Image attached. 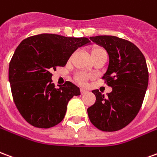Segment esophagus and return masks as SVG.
<instances>
[{"label": "esophagus", "instance_id": "obj_1", "mask_svg": "<svg viewBox=\"0 0 157 157\" xmlns=\"http://www.w3.org/2000/svg\"><path fill=\"white\" fill-rule=\"evenodd\" d=\"M80 92H81V94H86L88 91L86 90H84V89H81L80 90Z\"/></svg>", "mask_w": 157, "mask_h": 157}]
</instances>
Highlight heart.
<instances>
[{"label":"heart","mask_w":157,"mask_h":157,"mask_svg":"<svg viewBox=\"0 0 157 157\" xmlns=\"http://www.w3.org/2000/svg\"><path fill=\"white\" fill-rule=\"evenodd\" d=\"M99 50H103V49H100V48L94 49V50H93V52H95V51H99ZM87 78H88V76H87L86 74H78V75L77 76L78 81L80 83H85Z\"/></svg>","instance_id":"1"}]
</instances>
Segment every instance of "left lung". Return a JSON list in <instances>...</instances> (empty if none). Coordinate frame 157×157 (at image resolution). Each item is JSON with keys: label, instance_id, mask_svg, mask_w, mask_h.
Segmentation results:
<instances>
[{"label": "left lung", "instance_id": "8db88e82", "mask_svg": "<svg viewBox=\"0 0 157 157\" xmlns=\"http://www.w3.org/2000/svg\"><path fill=\"white\" fill-rule=\"evenodd\" d=\"M109 54V65L103 78L112 92L105 96L93 90L95 103L88 108L90 121L103 131H116L129 124L142 105L149 74L146 58L132 42L115 36H90Z\"/></svg>", "mask_w": 157, "mask_h": 157}]
</instances>
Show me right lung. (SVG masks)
<instances>
[{
  "mask_svg": "<svg viewBox=\"0 0 157 157\" xmlns=\"http://www.w3.org/2000/svg\"><path fill=\"white\" fill-rule=\"evenodd\" d=\"M90 43L87 37L42 33L18 45L9 63V82L15 105L29 124L46 129L63 120L67 103L80 90L69 81L55 88L51 71L64 67L75 50Z\"/></svg>",
  "mask_w": 157,
  "mask_h": 157,
  "instance_id": "right-lung-1",
  "label": "right lung"
}]
</instances>
